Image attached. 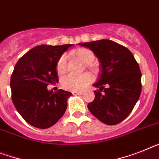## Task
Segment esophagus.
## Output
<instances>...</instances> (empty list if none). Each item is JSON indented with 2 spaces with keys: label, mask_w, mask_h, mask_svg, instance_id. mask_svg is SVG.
<instances>
[{
  "label": "esophagus",
  "mask_w": 159,
  "mask_h": 159,
  "mask_svg": "<svg viewBox=\"0 0 159 159\" xmlns=\"http://www.w3.org/2000/svg\"><path fill=\"white\" fill-rule=\"evenodd\" d=\"M72 93L74 94V95H82L84 93H83V92H79V91H73L72 92Z\"/></svg>",
  "instance_id": "1"
}]
</instances>
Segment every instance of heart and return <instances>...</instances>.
<instances>
[{
  "instance_id": "obj_1",
  "label": "heart",
  "mask_w": 159,
  "mask_h": 159,
  "mask_svg": "<svg viewBox=\"0 0 159 159\" xmlns=\"http://www.w3.org/2000/svg\"><path fill=\"white\" fill-rule=\"evenodd\" d=\"M72 53H75L84 63L89 64V66H90V63L93 62L95 58L93 52L87 48H80ZM67 59L68 57L66 53L61 55V57L58 58L56 65V70L58 74H63L66 70ZM91 81L92 76L88 73L82 75L69 74L62 79L61 84L65 89L72 91H80L87 87Z\"/></svg>"
}]
</instances>
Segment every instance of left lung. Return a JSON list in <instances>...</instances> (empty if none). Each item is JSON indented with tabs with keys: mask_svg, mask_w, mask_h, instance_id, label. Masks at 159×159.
Returning a JSON list of instances; mask_svg holds the SVG:
<instances>
[{
	"mask_svg": "<svg viewBox=\"0 0 159 159\" xmlns=\"http://www.w3.org/2000/svg\"><path fill=\"white\" fill-rule=\"evenodd\" d=\"M80 45L90 48L102 63L100 78L94 86L89 111L101 122L115 125L124 121L134 108L141 93V72L128 48L110 40Z\"/></svg>",
	"mask_w": 159,
	"mask_h": 159,
	"instance_id": "left-lung-1",
	"label": "left lung"
}]
</instances>
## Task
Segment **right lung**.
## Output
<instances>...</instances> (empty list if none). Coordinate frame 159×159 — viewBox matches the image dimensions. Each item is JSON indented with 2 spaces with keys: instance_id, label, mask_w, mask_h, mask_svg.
I'll return each instance as SVG.
<instances>
[{
  "instance_id": "right-lung-1",
  "label": "right lung",
  "mask_w": 159,
  "mask_h": 159,
  "mask_svg": "<svg viewBox=\"0 0 159 159\" xmlns=\"http://www.w3.org/2000/svg\"><path fill=\"white\" fill-rule=\"evenodd\" d=\"M72 45H39L25 53L14 66L10 79L12 102L25 121L35 128H50L67 108L71 93L62 89L53 93L47 86L58 82L57 61Z\"/></svg>"
}]
</instances>
